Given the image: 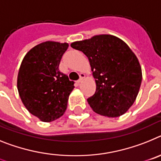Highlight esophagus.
<instances>
[{"mask_svg":"<svg viewBox=\"0 0 161 161\" xmlns=\"http://www.w3.org/2000/svg\"><path fill=\"white\" fill-rule=\"evenodd\" d=\"M79 76H80V78H79V79L78 81H77V82H78V83H80L81 82H82V80H83V79H84L85 78V74H83V73H81L80 75H79Z\"/></svg>","mask_w":161,"mask_h":161,"instance_id":"obj_1","label":"esophagus"}]
</instances>
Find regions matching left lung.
<instances>
[{"instance_id":"8db88e82","label":"left lung","mask_w":161,"mask_h":161,"mask_svg":"<svg viewBox=\"0 0 161 161\" xmlns=\"http://www.w3.org/2000/svg\"><path fill=\"white\" fill-rule=\"evenodd\" d=\"M70 46L82 51L90 62L96 91L87 102L93 111L108 117L125 114L142 82L140 64L129 46L111 35L95 36Z\"/></svg>"}]
</instances>
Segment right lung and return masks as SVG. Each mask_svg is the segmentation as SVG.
<instances>
[{"instance_id": "1", "label": "right lung", "mask_w": 161, "mask_h": 161, "mask_svg": "<svg viewBox=\"0 0 161 161\" xmlns=\"http://www.w3.org/2000/svg\"><path fill=\"white\" fill-rule=\"evenodd\" d=\"M69 44L46 41L26 54L18 75V91L22 102L32 115L50 122L61 117L75 86L59 70L61 57Z\"/></svg>"}]
</instances>
